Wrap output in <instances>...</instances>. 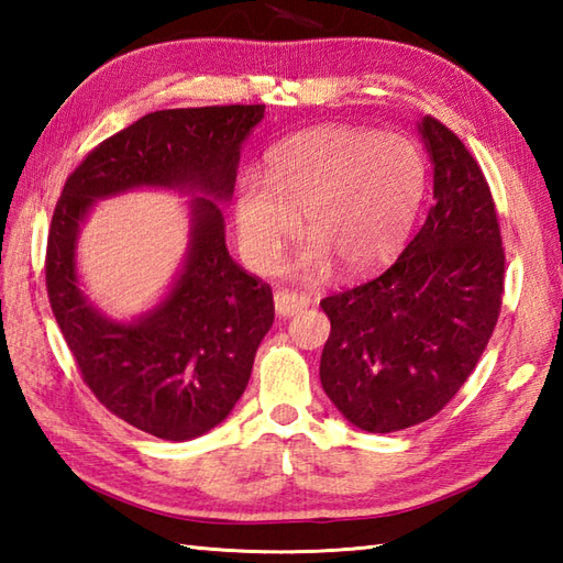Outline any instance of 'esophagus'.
Masks as SVG:
<instances>
[{
	"mask_svg": "<svg viewBox=\"0 0 563 563\" xmlns=\"http://www.w3.org/2000/svg\"><path fill=\"white\" fill-rule=\"evenodd\" d=\"M273 305H275V314L288 319V317L300 314L302 309L309 307V297L297 295V292H288V290H278L273 295Z\"/></svg>",
	"mask_w": 563,
	"mask_h": 563,
	"instance_id": "1",
	"label": "esophagus"
}]
</instances>
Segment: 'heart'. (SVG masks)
<instances>
[{
  "instance_id": "b5f03b06",
  "label": "heart",
  "mask_w": 563,
  "mask_h": 563,
  "mask_svg": "<svg viewBox=\"0 0 563 563\" xmlns=\"http://www.w3.org/2000/svg\"><path fill=\"white\" fill-rule=\"evenodd\" d=\"M426 188V159L399 133L312 128L271 150L263 178H239L234 230L254 271H271L300 232L312 239L295 273L321 278L333 263L367 275L399 254Z\"/></svg>"
}]
</instances>
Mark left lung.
I'll list each match as a JSON object with an SVG mask.
<instances>
[{
  "label": "left lung",
  "instance_id": "8db88e82",
  "mask_svg": "<svg viewBox=\"0 0 563 563\" xmlns=\"http://www.w3.org/2000/svg\"><path fill=\"white\" fill-rule=\"evenodd\" d=\"M416 130L433 169L423 227L379 278L321 300L331 321L321 387L367 433L433 418L479 363L504 297L506 256L479 164L435 118Z\"/></svg>",
  "mask_w": 563,
  "mask_h": 563
}]
</instances>
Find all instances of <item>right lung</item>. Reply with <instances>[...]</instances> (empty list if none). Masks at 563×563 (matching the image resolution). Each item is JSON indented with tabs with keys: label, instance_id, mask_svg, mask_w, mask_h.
<instances>
[{
	"label": "right lung",
	"instance_id": "add662e5",
	"mask_svg": "<svg viewBox=\"0 0 563 563\" xmlns=\"http://www.w3.org/2000/svg\"><path fill=\"white\" fill-rule=\"evenodd\" d=\"M266 106H208L142 115L89 152L63 188L47 236L53 314L97 399L145 433L194 440L232 413L273 324V292L227 251L242 145ZM154 187L186 195L189 246L157 306L113 320L78 275V232L99 199Z\"/></svg>",
	"mask_w": 563,
	"mask_h": 563
}]
</instances>
